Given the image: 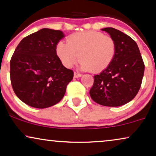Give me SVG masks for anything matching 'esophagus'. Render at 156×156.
Instances as JSON below:
<instances>
[{"mask_svg": "<svg viewBox=\"0 0 156 156\" xmlns=\"http://www.w3.org/2000/svg\"><path fill=\"white\" fill-rule=\"evenodd\" d=\"M81 76H82V74H80V73H74V77H75V78H79V77H81Z\"/></svg>", "mask_w": 156, "mask_h": 156, "instance_id": "obj_1", "label": "esophagus"}]
</instances>
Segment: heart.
<instances>
[{
	"label": "heart",
	"instance_id": "obj_1",
	"mask_svg": "<svg viewBox=\"0 0 156 156\" xmlns=\"http://www.w3.org/2000/svg\"><path fill=\"white\" fill-rule=\"evenodd\" d=\"M56 51L64 66L71 67L79 58L82 70L97 73L105 70L112 62L116 44L112 37L99 32H78L67 37V43L59 41Z\"/></svg>",
	"mask_w": 156,
	"mask_h": 156
}]
</instances>
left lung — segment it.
<instances>
[{
	"mask_svg": "<svg viewBox=\"0 0 156 156\" xmlns=\"http://www.w3.org/2000/svg\"><path fill=\"white\" fill-rule=\"evenodd\" d=\"M116 44L115 55L110 65L94 76L91 99L103 106L126 104L137 94L144 76V64L137 44L128 35L112 27L102 29Z\"/></svg>",
	"mask_w": 156,
	"mask_h": 156,
	"instance_id": "left-lung-1",
	"label": "left lung"
}]
</instances>
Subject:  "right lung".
Segmentation results:
<instances>
[{
  "label": "right lung",
  "instance_id": "1",
  "mask_svg": "<svg viewBox=\"0 0 156 156\" xmlns=\"http://www.w3.org/2000/svg\"><path fill=\"white\" fill-rule=\"evenodd\" d=\"M64 37L60 30L44 28L27 35L16 46L10 61L15 94L27 105L46 108L63 98L73 71L63 66L56 48Z\"/></svg>",
  "mask_w": 156,
  "mask_h": 156
}]
</instances>
